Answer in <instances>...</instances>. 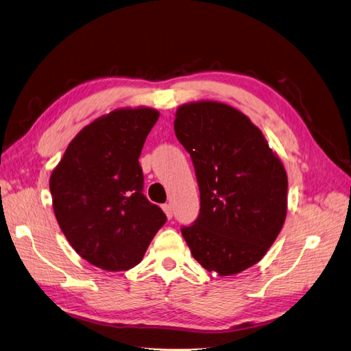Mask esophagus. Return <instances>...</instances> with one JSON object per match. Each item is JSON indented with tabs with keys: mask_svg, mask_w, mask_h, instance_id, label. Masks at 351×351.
Returning <instances> with one entry per match:
<instances>
[{
	"mask_svg": "<svg viewBox=\"0 0 351 351\" xmlns=\"http://www.w3.org/2000/svg\"><path fill=\"white\" fill-rule=\"evenodd\" d=\"M162 211L165 213V215L168 217V219H173V206L169 204H164L162 205Z\"/></svg>",
	"mask_w": 351,
	"mask_h": 351,
	"instance_id": "obj_1",
	"label": "esophagus"
}]
</instances>
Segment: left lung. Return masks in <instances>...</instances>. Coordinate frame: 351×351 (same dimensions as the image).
Listing matches in <instances>:
<instances>
[{"label":"left lung","mask_w":351,"mask_h":351,"mask_svg":"<svg viewBox=\"0 0 351 351\" xmlns=\"http://www.w3.org/2000/svg\"><path fill=\"white\" fill-rule=\"evenodd\" d=\"M174 131L191 154L201 210L182 234L208 271L232 276L258 263L287 219L288 177L258 127L219 101L176 112Z\"/></svg>","instance_id":"1"}]
</instances>
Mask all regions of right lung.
I'll return each instance as SVG.
<instances>
[{
  "label": "right lung",
  "instance_id": "add662e5",
  "mask_svg": "<svg viewBox=\"0 0 351 351\" xmlns=\"http://www.w3.org/2000/svg\"><path fill=\"white\" fill-rule=\"evenodd\" d=\"M159 118L150 108L117 109L84 127L50 177L53 210L84 260L108 271L130 270L167 221L143 195L138 156Z\"/></svg>",
  "mask_w": 351,
  "mask_h": 351
}]
</instances>
